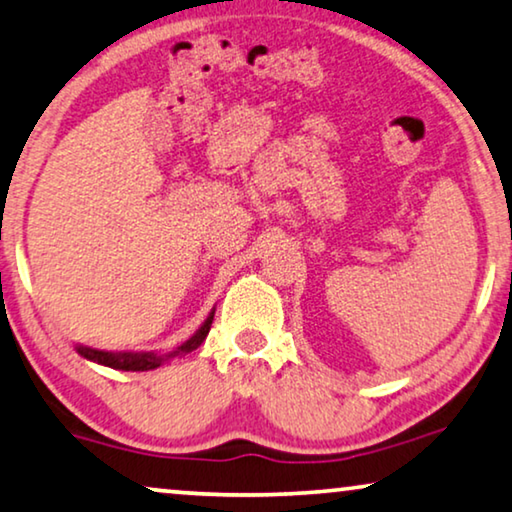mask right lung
I'll return each instance as SVG.
<instances>
[{
  "label": "right lung",
  "instance_id": "right-lung-1",
  "mask_svg": "<svg viewBox=\"0 0 512 512\" xmlns=\"http://www.w3.org/2000/svg\"><path fill=\"white\" fill-rule=\"evenodd\" d=\"M213 315H215V308L211 313H208L204 325L194 331V336L187 338V341L183 345H178L176 350L164 352V355H160V352H109V350L88 348V345H76V352L81 357L90 359V362L102 364V366H111V369H118V371H153V369H157V366L167 364L169 359L183 357V355H187V352L197 350L199 345L204 343L208 331H211Z\"/></svg>",
  "mask_w": 512,
  "mask_h": 512
}]
</instances>
